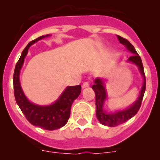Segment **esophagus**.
Listing matches in <instances>:
<instances>
[{"label": "esophagus", "instance_id": "esophagus-1", "mask_svg": "<svg viewBox=\"0 0 160 160\" xmlns=\"http://www.w3.org/2000/svg\"><path fill=\"white\" fill-rule=\"evenodd\" d=\"M82 88H87V87H90V82H84L82 83Z\"/></svg>", "mask_w": 160, "mask_h": 160}]
</instances>
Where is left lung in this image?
Instances as JSON below:
<instances>
[{
    "mask_svg": "<svg viewBox=\"0 0 160 160\" xmlns=\"http://www.w3.org/2000/svg\"><path fill=\"white\" fill-rule=\"evenodd\" d=\"M117 38L118 39V42L122 44L123 46H125L126 48L133 53L132 56L129 58L128 61H130L131 62H134L138 66L141 74L143 77V84H142V90H141L138 100L131 107H130L127 110H124V111H118V112L112 113V114H107L102 109L103 102H104L106 97H107V92H106L105 87L103 86L102 80L101 78H96L94 80V85L92 86V89L95 92L96 117L102 125L108 126V127H111V128L123 123V122H127L128 120H129L130 118H132L133 116H135L140 108L142 98H143L145 90H146V77H145V73H144L143 66H142L141 58L139 57V55L138 54L134 46L131 45L129 41L122 38V37L118 36V35L117 36Z\"/></svg>",
    "mask_w": 160,
    "mask_h": 160,
    "instance_id": "obj_1",
    "label": "left lung"
}]
</instances>
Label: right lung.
<instances>
[{"mask_svg": "<svg viewBox=\"0 0 160 160\" xmlns=\"http://www.w3.org/2000/svg\"><path fill=\"white\" fill-rule=\"evenodd\" d=\"M46 35L45 37H47ZM41 36L31 41L22 51L19 60L17 62L13 73L14 96L18 105L22 110L26 119L32 125L42 128L48 131L59 129L67 122L70 115V108L72 103L79 96L82 87L80 85L68 87L62 94L57 102L47 107H41L31 103L24 94L21 87L19 80L20 70L23 65L24 60L28 53L29 46L38 40L45 38Z\"/></svg>", "mask_w": 160, "mask_h": 160, "instance_id": "obj_1", "label": "right lung"}]
</instances>
